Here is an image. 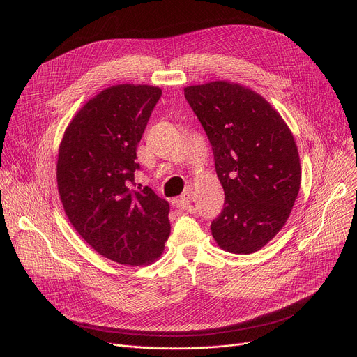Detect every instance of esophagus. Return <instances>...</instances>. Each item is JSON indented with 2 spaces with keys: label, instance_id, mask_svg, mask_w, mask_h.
Instances as JSON below:
<instances>
[{
  "label": "esophagus",
  "instance_id": "1",
  "mask_svg": "<svg viewBox=\"0 0 357 357\" xmlns=\"http://www.w3.org/2000/svg\"><path fill=\"white\" fill-rule=\"evenodd\" d=\"M193 202V193H191V191H184V193L181 195V197L177 200V206L180 207V208H185V207H188V204Z\"/></svg>",
  "mask_w": 357,
  "mask_h": 357
}]
</instances>
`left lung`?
Wrapping results in <instances>:
<instances>
[{
    "mask_svg": "<svg viewBox=\"0 0 357 357\" xmlns=\"http://www.w3.org/2000/svg\"><path fill=\"white\" fill-rule=\"evenodd\" d=\"M184 97L207 134L226 196L213 237L227 252L255 253L282 230L298 195L293 135L261 96L238 84L191 86Z\"/></svg>",
    "mask_w": 357,
    "mask_h": 357,
    "instance_id": "8db88e82",
    "label": "left lung"
}]
</instances>
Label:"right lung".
Masks as SVG:
<instances>
[{
  "instance_id": "right-lung-1",
  "label": "right lung",
  "mask_w": 357,
  "mask_h": 357,
  "mask_svg": "<svg viewBox=\"0 0 357 357\" xmlns=\"http://www.w3.org/2000/svg\"><path fill=\"white\" fill-rule=\"evenodd\" d=\"M160 97L151 86L105 89L75 114L59 151L68 220L96 252L120 264L154 261L170 236L169 203L134 181L137 146Z\"/></svg>"
}]
</instances>
